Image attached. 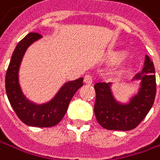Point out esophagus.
I'll use <instances>...</instances> for the list:
<instances>
[{
    "label": "esophagus",
    "instance_id": "esophagus-1",
    "mask_svg": "<svg viewBox=\"0 0 160 160\" xmlns=\"http://www.w3.org/2000/svg\"><path fill=\"white\" fill-rule=\"evenodd\" d=\"M84 82L88 85H91L92 82H93V78L90 74H87L85 77H84Z\"/></svg>",
    "mask_w": 160,
    "mask_h": 160
}]
</instances>
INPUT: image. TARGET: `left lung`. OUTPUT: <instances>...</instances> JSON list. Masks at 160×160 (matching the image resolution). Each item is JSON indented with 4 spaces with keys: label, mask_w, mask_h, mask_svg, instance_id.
I'll list each match as a JSON object with an SVG mask.
<instances>
[{
    "label": "left lung",
    "mask_w": 160,
    "mask_h": 160,
    "mask_svg": "<svg viewBox=\"0 0 160 160\" xmlns=\"http://www.w3.org/2000/svg\"><path fill=\"white\" fill-rule=\"evenodd\" d=\"M134 80H141V88L128 104L116 101L111 91V84L99 82L94 85L96 100L94 114L102 127L108 130L128 131L136 128L150 111L156 97L157 84L155 67L148 55H145L143 69Z\"/></svg>",
    "instance_id": "left-lung-1"
}]
</instances>
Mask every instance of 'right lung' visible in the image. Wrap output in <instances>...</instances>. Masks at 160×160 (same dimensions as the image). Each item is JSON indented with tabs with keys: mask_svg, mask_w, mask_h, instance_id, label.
Wrapping results in <instances>:
<instances>
[{
	"mask_svg": "<svg viewBox=\"0 0 160 160\" xmlns=\"http://www.w3.org/2000/svg\"><path fill=\"white\" fill-rule=\"evenodd\" d=\"M42 36L29 33L18 43L5 75V90L9 103L17 116L29 126L52 127L60 122L65 116L75 92L83 86V78L67 82L50 102L37 105L24 96L18 83V70L27 48Z\"/></svg>",
	"mask_w": 160,
	"mask_h": 160,
	"instance_id": "obj_1",
	"label": "right lung"
}]
</instances>
